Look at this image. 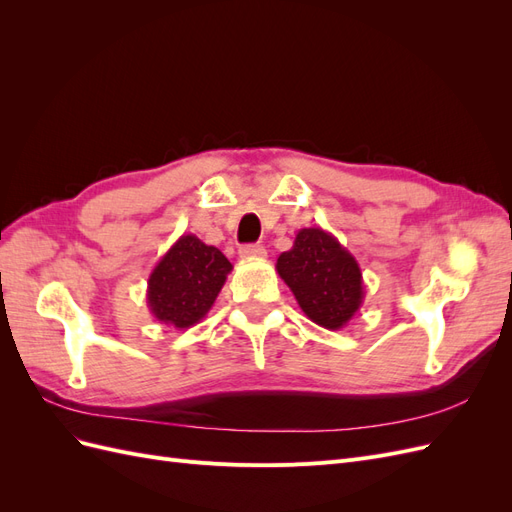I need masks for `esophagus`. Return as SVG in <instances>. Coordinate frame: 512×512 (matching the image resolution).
<instances>
[{
    "label": "esophagus",
    "instance_id": "1",
    "mask_svg": "<svg viewBox=\"0 0 512 512\" xmlns=\"http://www.w3.org/2000/svg\"><path fill=\"white\" fill-rule=\"evenodd\" d=\"M267 254V250L262 245H256V243H252V245H243V247H239V256L241 258H247V260H254V258H262Z\"/></svg>",
    "mask_w": 512,
    "mask_h": 512
}]
</instances>
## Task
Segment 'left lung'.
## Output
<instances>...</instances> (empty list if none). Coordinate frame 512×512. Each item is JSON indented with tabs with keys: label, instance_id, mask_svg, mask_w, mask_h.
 Listing matches in <instances>:
<instances>
[{
	"label": "left lung",
	"instance_id": "8db88e82",
	"mask_svg": "<svg viewBox=\"0 0 512 512\" xmlns=\"http://www.w3.org/2000/svg\"><path fill=\"white\" fill-rule=\"evenodd\" d=\"M303 314L329 331L344 329L359 312L365 290L359 262L331 232L301 228L275 265Z\"/></svg>",
	"mask_w": 512,
	"mask_h": 512
}]
</instances>
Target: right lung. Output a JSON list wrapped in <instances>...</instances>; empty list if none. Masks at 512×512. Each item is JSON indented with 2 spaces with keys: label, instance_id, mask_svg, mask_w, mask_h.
Instances as JSON below:
<instances>
[{
  "label": "right lung",
  "instance_id": "1",
  "mask_svg": "<svg viewBox=\"0 0 512 512\" xmlns=\"http://www.w3.org/2000/svg\"><path fill=\"white\" fill-rule=\"evenodd\" d=\"M230 271V260L218 247L181 235L149 275V312L179 331L194 327L209 314Z\"/></svg>",
  "mask_w": 512,
  "mask_h": 512
}]
</instances>
